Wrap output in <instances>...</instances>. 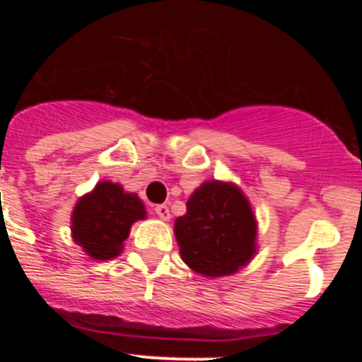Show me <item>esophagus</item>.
I'll return each instance as SVG.
<instances>
[{"label": "esophagus", "instance_id": "obj_1", "mask_svg": "<svg viewBox=\"0 0 362 362\" xmlns=\"http://www.w3.org/2000/svg\"><path fill=\"white\" fill-rule=\"evenodd\" d=\"M153 210H156V214H158L163 221L170 219V210H168V206H166V204H158V206H156Z\"/></svg>", "mask_w": 362, "mask_h": 362}]
</instances>
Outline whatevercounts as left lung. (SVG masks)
<instances>
[{
  "label": "left lung",
  "mask_w": 362,
  "mask_h": 362,
  "mask_svg": "<svg viewBox=\"0 0 362 362\" xmlns=\"http://www.w3.org/2000/svg\"><path fill=\"white\" fill-rule=\"evenodd\" d=\"M179 254L203 277L238 274L257 254V219L235 183L210 179L194 190L174 223Z\"/></svg>",
  "instance_id": "left-lung-1"
}]
</instances>
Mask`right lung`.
<instances>
[{"instance_id":"1","label":"right lung","mask_w":362,"mask_h":362,"mask_svg":"<svg viewBox=\"0 0 362 362\" xmlns=\"http://www.w3.org/2000/svg\"><path fill=\"white\" fill-rule=\"evenodd\" d=\"M146 219V209L137 194L119 183L99 181L76 203L70 232L76 245L90 259L110 261L123 252L136 221Z\"/></svg>"}]
</instances>
